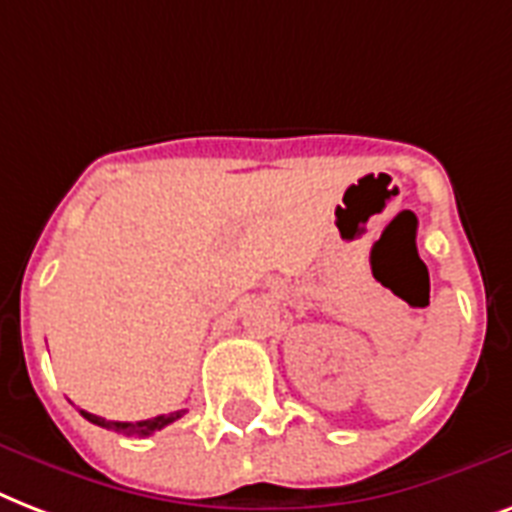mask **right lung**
I'll return each instance as SVG.
<instances>
[{
    "label": "right lung",
    "instance_id": "right-lung-1",
    "mask_svg": "<svg viewBox=\"0 0 512 512\" xmlns=\"http://www.w3.org/2000/svg\"><path fill=\"white\" fill-rule=\"evenodd\" d=\"M79 414H82V417H85L87 422H93V425H98V427H106V430H117V433L138 435V438H146V435L157 433V430H162V427L170 425V422H176V419L184 417L186 411H173V414H162V417L144 419V422H109V419H104V417H95V414H87V411H82V408H79Z\"/></svg>",
    "mask_w": 512,
    "mask_h": 512
}]
</instances>
